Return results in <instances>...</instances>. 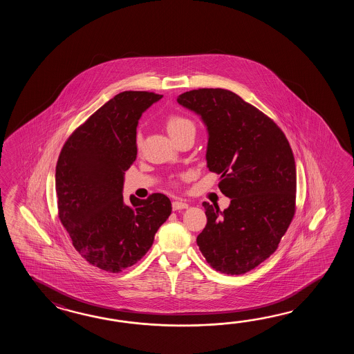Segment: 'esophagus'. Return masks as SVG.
Here are the masks:
<instances>
[{
    "label": "esophagus",
    "mask_w": 354,
    "mask_h": 354,
    "mask_svg": "<svg viewBox=\"0 0 354 354\" xmlns=\"http://www.w3.org/2000/svg\"><path fill=\"white\" fill-rule=\"evenodd\" d=\"M188 203L185 201H180V200H176L172 203V209L174 211L182 210V209H187Z\"/></svg>",
    "instance_id": "esophagus-1"
}]
</instances>
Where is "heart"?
I'll use <instances>...</instances> for the list:
<instances>
[{"mask_svg":"<svg viewBox=\"0 0 354 354\" xmlns=\"http://www.w3.org/2000/svg\"><path fill=\"white\" fill-rule=\"evenodd\" d=\"M166 127L169 136H172L174 139H177L178 136L185 134L186 131L196 130L194 121L183 115H178V113H172L167 118ZM136 143H140V134H138L136 136Z\"/></svg>","mask_w":354,"mask_h":354,"instance_id":"b5f03b06","label":"heart"}]
</instances>
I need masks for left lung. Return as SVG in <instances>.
<instances>
[{
    "label": "left lung",
    "instance_id": "8db88e82",
    "mask_svg": "<svg viewBox=\"0 0 354 354\" xmlns=\"http://www.w3.org/2000/svg\"><path fill=\"white\" fill-rule=\"evenodd\" d=\"M178 104L201 115L209 131L207 167L220 174L229 207L203 203L207 224L197 245L215 271L243 274L279 248L296 211L294 153L279 125L224 88L182 93Z\"/></svg>",
    "mask_w": 354,
    "mask_h": 354
}]
</instances>
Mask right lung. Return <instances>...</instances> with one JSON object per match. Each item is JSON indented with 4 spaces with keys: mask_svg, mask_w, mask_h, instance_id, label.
Wrapping results in <instances>:
<instances>
[{
    "mask_svg": "<svg viewBox=\"0 0 354 354\" xmlns=\"http://www.w3.org/2000/svg\"><path fill=\"white\" fill-rule=\"evenodd\" d=\"M162 95L124 91L69 136L55 167L58 218L88 263L119 273L151 249L171 200L151 194L124 203V174L136 159V127Z\"/></svg>",
    "mask_w": 354,
    "mask_h": 354,
    "instance_id": "right-lung-1",
    "label": "right lung"
}]
</instances>
